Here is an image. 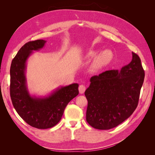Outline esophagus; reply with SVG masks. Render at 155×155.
Returning <instances> with one entry per match:
<instances>
[{"label":"esophagus","mask_w":155,"mask_h":155,"mask_svg":"<svg viewBox=\"0 0 155 155\" xmlns=\"http://www.w3.org/2000/svg\"><path fill=\"white\" fill-rule=\"evenodd\" d=\"M85 89H86V88H85V85H79V93L83 94L84 92H85Z\"/></svg>","instance_id":"34e87169"}]
</instances>
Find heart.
Segmentation results:
<instances>
[{
  "mask_svg": "<svg viewBox=\"0 0 155 155\" xmlns=\"http://www.w3.org/2000/svg\"><path fill=\"white\" fill-rule=\"evenodd\" d=\"M100 49L89 50L83 56V59L86 61H90L94 59L89 67V70L92 73L98 72L108 66L114 58L113 53L109 50L102 51L100 53Z\"/></svg>",
  "mask_w": 155,
  "mask_h": 155,
  "instance_id": "heart-1",
  "label": "heart"
}]
</instances>
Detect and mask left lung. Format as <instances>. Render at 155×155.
<instances>
[{
	"mask_svg": "<svg viewBox=\"0 0 155 155\" xmlns=\"http://www.w3.org/2000/svg\"><path fill=\"white\" fill-rule=\"evenodd\" d=\"M120 70H107L92 76L85 91L86 120L92 127L108 130L127 119L137 109L145 73L139 56Z\"/></svg>",
	"mask_w": 155,
	"mask_h": 155,
	"instance_id": "obj_1",
	"label": "left lung"
}]
</instances>
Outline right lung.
<instances>
[{
	"label": "right lung",
	"instance_id": "add662e5",
	"mask_svg": "<svg viewBox=\"0 0 155 155\" xmlns=\"http://www.w3.org/2000/svg\"><path fill=\"white\" fill-rule=\"evenodd\" d=\"M46 41H30L22 46L12 60L10 67V96L15 110L34 127L45 129L61 119L65 107L79 94L78 83L59 87L44 97L31 96L26 78V61L33 53L43 48Z\"/></svg>",
	"mask_w": 155,
	"mask_h": 155
}]
</instances>
